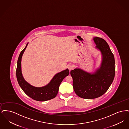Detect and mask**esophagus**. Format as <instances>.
Returning a JSON list of instances; mask_svg holds the SVG:
<instances>
[{"instance_id":"esophagus-1","label":"esophagus","mask_w":129,"mask_h":129,"mask_svg":"<svg viewBox=\"0 0 129 129\" xmlns=\"http://www.w3.org/2000/svg\"><path fill=\"white\" fill-rule=\"evenodd\" d=\"M68 68L69 69V70L70 71H71V70H72L74 69V66L72 64H70L68 66Z\"/></svg>"}]
</instances>
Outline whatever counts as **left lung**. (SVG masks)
I'll return each mask as SVG.
<instances>
[{
	"instance_id": "left-lung-1",
	"label": "left lung",
	"mask_w": 129,
	"mask_h": 129,
	"mask_svg": "<svg viewBox=\"0 0 129 129\" xmlns=\"http://www.w3.org/2000/svg\"><path fill=\"white\" fill-rule=\"evenodd\" d=\"M93 41L102 56L100 67L93 73L76 68L70 72L73 80V87L80 98H97L104 94L112 84L115 77V58L109 45L102 38H93Z\"/></svg>"
}]
</instances>
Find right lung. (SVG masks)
Instances as JSON below:
<instances>
[{
    "instance_id": "1",
    "label": "right lung",
    "mask_w": 129,
    "mask_h": 129,
    "mask_svg": "<svg viewBox=\"0 0 129 129\" xmlns=\"http://www.w3.org/2000/svg\"><path fill=\"white\" fill-rule=\"evenodd\" d=\"M28 43L19 56L16 69V77L19 85L25 93L31 98L40 102L48 101L54 98L58 91L59 87L63 80L69 74L68 69L55 74L52 80L46 86L35 87L31 85L23 77L21 70V60L23 55Z\"/></svg>"
}]
</instances>
